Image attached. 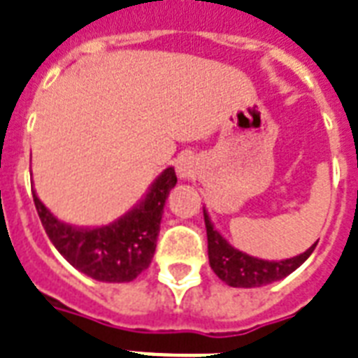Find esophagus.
<instances>
[{"instance_id":"34e87169","label":"esophagus","mask_w":358,"mask_h":358,"mask_svg":"<svg viewBox=\"0 0 358 358\" xmlns=\"http://www.w3.org/2000/svg\"><path fill=\"white\" fill-rule=\"evenodd\" d=\"M177 173L181 179H192L194 177V166L188 159H181L177 162Z\"/></svg>"}]
</instances>
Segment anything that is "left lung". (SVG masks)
Instances as JSON below:
<instances>
[{"label": "left lung", "mask_w": 358, "mask_h": 358, "mask_svg": "<svg viewBox=\"0 0 358 358\" xmlns=\"http://www.w3.org/2000/svg\"><path fill=\"white\" fill-rule=\"evenodd\" d=\"M203 218L205 228H207L210 268L215 271L218 278L231 287H259V285L273 284L276 280L285 278L287 274H292L295 268L301 267L308 259L317 245L314 243L303 254L289 257V259H282V262L259 259V257L248 256L246 252L237 250L229 245L228 241L215 229L207 210H203Z\"/></svg>", "instance_id": "1"}]
</instances>
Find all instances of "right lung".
<instances>
[{
    "instance_id": "obj_1",
    "label": "right lung",
    "mask_w": 358,
    "mask_h": 358,
    "mask_svg": "<svg viewBox=\"0 0 358 358\" xmlns=\"http://www.w3.org/2000/svg\"><path fill=\"white\" fill-rule=\"evenodd\" d=\"M176 182V170L166 168L140 203L101 228H76L61 222L35 190L33 201L52 245L73 267L101 282H130L153 259L166 199Z\"/></svg>"
}]
</instances>
